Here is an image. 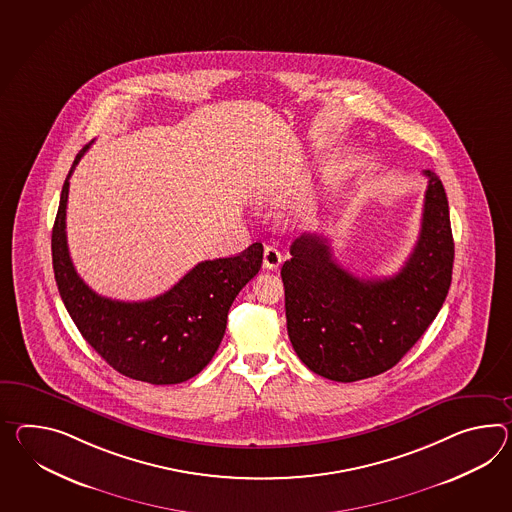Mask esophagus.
Segmentation results:
<instances>
[{"label":"esophagus","mask_w":512,"mask_h":512,"mask_svg":"<svg viewBox=\"0 0 512 512\" xmlns=\"http://www.w3.org/2000/svg\"><path fill=\"white\" fill-rule=\"evenodd\" d=\"M281 262H283V255H281V251L277 250L275 246H266V248H264L262 264H264L266 270H277Z\"/></svg>","instance_id":"obj_1"}]
</instances>
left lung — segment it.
Masks as SVG:
<instances>
[{"label":"left lung","mask_w":512,"mask_h":512,"mask_svg":"<svg viewBox=\"0 0 512 512\" xmlns=\"http://www.w3.org/2000/svg\"><path fill=\"white\" fill-rule=\"evenodd\" d=\"M420 237L398 274L359 279L333 257L327 238L305 233L283 264L287 329L314 374L353 383L383 374L418 342L448 296L453 235L446 190L425 170Z\"/></svg>","instance_id":"left-lung-1"}]
</instances>
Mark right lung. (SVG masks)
<instances>
[{"mask_svg": "<svg viewBox=\"0 0 512 512\" xmlns=\"http://www.w3.org/2000/svg\"><path fill=\"white\" fill-rule=\"evenodd\" d=\"M87 150L77 153L66 175L51 231L53 272L64 307L79 333L116 372L151 385L183 383L214 357L229 307L261 270L262 244H251L237 257L198 262L153 300L103 298L75 272L66 242L70 175Z\"/></svg>", "mask_w": 512, "mask_h": 512, "instance_id": "obj_1", "label": "right lung"}]
</instances>
